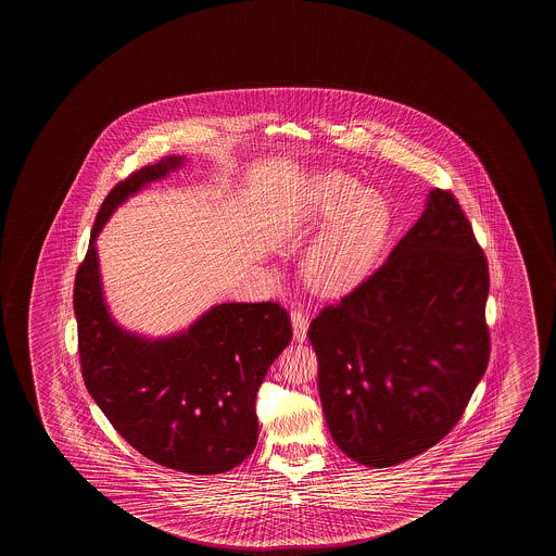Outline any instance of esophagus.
<instances>
[{
    "label": "esophagus",
    "instance_id": "esophagus-1",
    "mask_svg": "<svg viewBox=\"0 0 556 556\" xmlns=\"http://www.w3.org/2000/svg\"><path fill=\"white\" fill-rule=\"evenodd\" d=\"M291 321H292V336L301 343L306 339V331H308V314L302 308L291 309Z\"/></svg>",
    "mask_w": 556,
    "mask_h": 556
}]
</instances>
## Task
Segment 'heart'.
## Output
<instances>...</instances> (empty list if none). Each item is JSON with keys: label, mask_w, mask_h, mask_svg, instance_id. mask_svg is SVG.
<instances>
[{"label": "heart", "mask_w": 556, "mask_h": 556, "mask_svg": "<svg viewBox=\"0 0 556 556\" xmlns=\"http://www.w3.org/2000/svg\"><path fill=\"white\" fill-rule=\"evenodd\" d=\"M345 213L319 237L306 257V274L321 291H341L361 281L380 254L388 232L382 198L349 176L331 174L324 182L321 217Z\"/></svg>", "instance_id": "1"}]
</instances>
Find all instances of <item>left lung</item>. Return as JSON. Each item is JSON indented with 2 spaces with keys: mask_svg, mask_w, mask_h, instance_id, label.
I'll use <instances>...</instances> for the list:
<instances>
[{
  "mask_svg": "<svg viewBox=\"0 0 556 556\" xmlns=\"http://www.w3.org/2000/svg\"><path fill=\"white\" fill-rule=\"evenodd\" d=\"M489 285L471 223L437 188L390 257L319 309L308 328L319 400L349 457L390 467L457 425L491 356Z\"/></svg>",
  "mask_w": 556,
  "mask_h": 556,
  "instance_id": "8db88e82",
  "label": "left lung"
}]
</instances>
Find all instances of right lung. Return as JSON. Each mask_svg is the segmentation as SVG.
<instances>
[{
	"label": "right lung",
	"instance_id": "1",
	"mask_svg": "<svg viewBox=\"0 0 556 556\" xmlns=\"http://www.w3.org/2000/svg\"><path fill=\"white\" fill-rule=\"evenodd\" d=\"M180 163L141 166L102 201L75 274L77 351L87 390L129 446L182 473H225L254 452L255 393L291 341L289 312L277 302H228L186 333L141 339L110 318L94 250L116 205Z\"/></svg>",
	"mask_w": 556,
	"mask_h": 556
}]
</instances>
